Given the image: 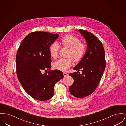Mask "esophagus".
Segmentation results:
<instances>
[{
    "mask_svg": "<svg viewBox=\"0 0 126 126\" xmlns=\"http://www.w3.org/2000/svg\"><path fill=\"white\" fill-rule=\"evenodd\" d=\"M63 75H64V76L65 77H67L68 76V74L67 73H63Z\"/></svg>",
    "mask_w": 126,
    "mask_h": 126,
    "instance_id": "obj_1",
    "label": "esophagus"
}]
</instances>
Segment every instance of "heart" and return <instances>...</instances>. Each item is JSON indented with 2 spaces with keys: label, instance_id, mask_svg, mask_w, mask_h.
<instances>
[{
  "label": "heart",
  "instance_id": "b5f03b06",
  "mask_svg": "<svg viewBox=\"0 0 126 126\" xmlns=\"http://www.w3.org/2000/svg\"><path fill=\"white\" fill-rule=\"evenodd\" d=\"M60 43L67 48V59L60 58L56 61L53 64L54 69L61 71H66L72 65V60L74 62L80 61L84 57L86 51V47L84 43H81L80 40L71 35H67L62 37ZM59 44L54 42L49 46V51L51 57L55 58L57 57L59 50Z\"/></svg>",
  "mask_w": 126,
  "mask_h": 126
}]
</instances>
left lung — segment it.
<instances>
[{
    "label": "left lung",
    "mask_w": 126,
    "mask_h": 126,
    "mask_svg": "<svg viewBox=\"0 0 126 126\" xmlns=\"http://www.w3.org/2000/svg\"><path fill=\"white\" fill-rule=\"evenodd\" d=\"M87 43L86 53L73 69L82 73L69 74L74 79L69 87L71 94L78 98H83L92 93L101 80L106 67L105 51L101 41L93 34L85 30H78ZM79 71H77L79 72Z\"/></svg>",
    "instance_id": "1"
}]
</instances>
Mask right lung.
Returning <instances> with one entry per match:
<instances>
[{
  "instance_id": "add662e5",
  "label": "right lung",
  "mask_w": 126,
  "mask_h": 126,
  "mask_svg": "<svg viewBox=\"0 0 126 126\" xmlns=\"http://www.w3.org/2000/svg\"><path fill=\"white\" fill-rule=\"evenodd\" d=\"M58 37V34L31 33L23 39L17 52L16 61L19 81L30 96L39 101L50 99L55 84L64 77L61 71L50 69L49 46ZM44 70L49 72L43 74Z\"/></svg>"
}]
</instances>
